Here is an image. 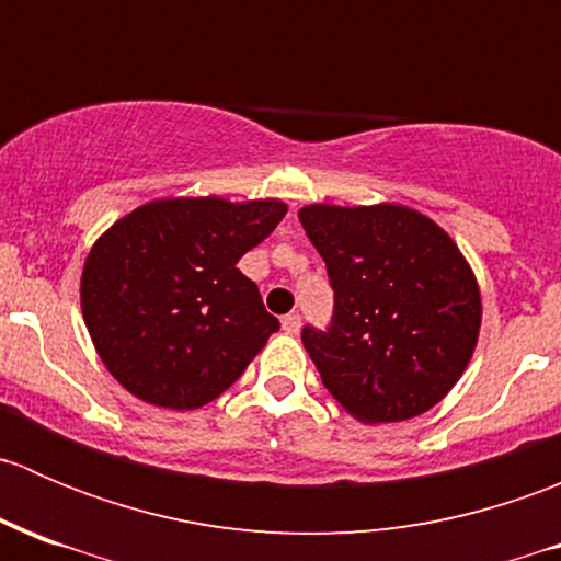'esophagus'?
Listing matches in <instances>:
<instances>
[{"mask_svg": "<svg viewBox=\"0 0 561 561\" xmlns=\"http://www.w3.org/2000/svg\"><path fill=\"white\" fill-rule=\"evenodd\" d=\"M282 328H285V333H298L301 331V314L298 312H290L282 317Z\"/></svg>", "mask_w": 561, "mask_h": 561, "instance_id": "esophagus-1", "label": "esophagus"}]
</instances>
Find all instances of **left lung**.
<instances>
[{
    "instance_id": "1",
    "label": "left lung",
    "mask_w": 561,
    "mask_h": 561,
    "mask_svg": "<svg viewBox=\"0 0 561 561\" xmlns=\"http://www.w3.org/2000/svg\"><path fill=\"white\" fill-rule=\"evenodd\" d=\"M304 230L325 260L333 314L301 342L328 393L358 421L432 410L472 358L480 293L439 225L404 206H307Z\"/></svg>"
}]
</instances>
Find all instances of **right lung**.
Masks as SVG:
<instances>
[{
    "mask_svg": "<svg viewBox=\"0 0 561 561\" xmlns=\"http://www.w3.org/2000/svg\"><path fill=\"white\" fill-rule=\"evenodd\" d=\"M287 214L279 201H154L92 247L81 279L89 336L138 399L195 410L244 375L279 331L257 285L239 271Z\"/></svg>",
    "mask_w": 561,
    "mask_h": 561,
    "instance_id": "right-lung-1",
    "label": "right lung"
}]
</instances>
